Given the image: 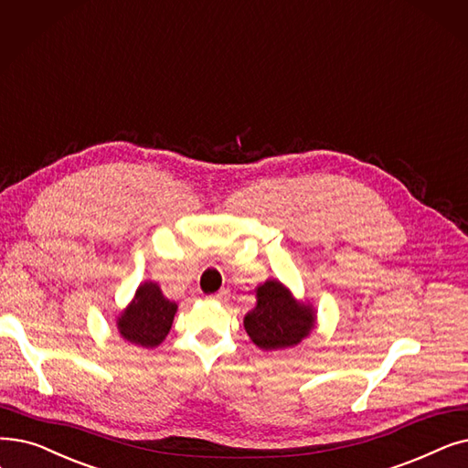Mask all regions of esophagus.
Segmentation results:
<instances>
[{"mask_svg": "<svg viewBox=\"0 0 468 468\" xmlns=\"http://www.w3.org/2000/svg\"><path fill=\"white\" fill-rule=\"evenodd\" d=\"M228 298H229V289H221L216 294L208 296V300H214V302H226Z\"/></svg>", "mask_w": 468, "mask_h": 468, "instance_id": "esophagus-1", "label": "esophagus"}]
</instances>
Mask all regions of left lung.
I'll return each mask as SVG.
<instances>
[{
	"mask_svg": "<svg viewBox=\"0 0 468 468\" xmlns=\"http://www.w3.org/2000/svg\"><path fill=\"white\" fill-rule=\"evenodd\" d=\"M256 306L245 315V331L260 350L294 348L315 329L317 312L296 300L287 284L268 279L256 287Z\"/></svg>",
	"mask_w": 468,
	"mask_h": 468,
	"instance_id": "obj_1",
	"label": "left lung"
}]
</instances>
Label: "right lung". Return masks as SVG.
Returning a JSON list of instances; mask_svg holds the SVG:
<instances>
[{
  "mask_svg": "<svg viewBox=\"0 0 468 468\" xmlns=\"http://www.w3.org/2000/svg\"><path fill=\"white\" fill-rule=\"evenodd\" d=\"M177 303L162 294L154 281H144L132 302L116 315L120 336L144 348H156L168 336Z\"/></svg>",
  "mask_w": 468,
  "mask_h": 468,
  "instance_id": "1",
  "label": "right lung"
}]
</instances>
